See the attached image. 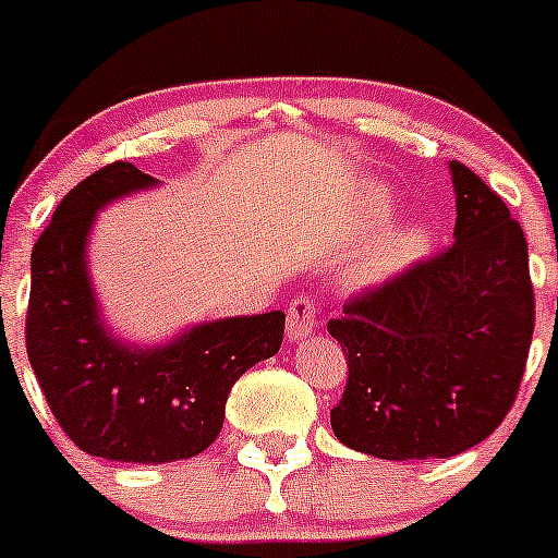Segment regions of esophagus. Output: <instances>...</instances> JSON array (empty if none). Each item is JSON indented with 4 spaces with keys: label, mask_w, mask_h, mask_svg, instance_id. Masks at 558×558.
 <instances>
[{
    "label": "esophagus",
    "mask_w": 558,
    "mask_h": 558,
    "mask_svg": "<svg viewBox=\"0 0 558 558\" xmlns=\"http://www.w3.org/2000/svg\"><path fill=\"white\" fill-rule=\"evenodd\" d=\"M315 320H318V306L310 295H295L288 306V340H304L313 335Z\"/></svg>",
    "instance_id": "obj_1"
}]
</instances>
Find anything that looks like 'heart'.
Masks as SVG:
<instances>
[{
	"instance_id": "1",
	"label": "heart",
	"mask_w": 558,
	"mask_h": 558,
	"mask_svg": "<svg viewBox=\"0 0 558 558\" xmlns=\"http://www.w3.org/2000/svg\"><path fill=\"white\" fill-rule=\"evenodd\" d=\"M371 209L376 213V218L385 221L392 213V196L387 187H373L371 191ZM428 252V234L426 229L412 223V227H401L379 245V252L373 254L371 259L362 268V282L379 284L398 276L401 270L412 268L415 263H421Z\"/></svg>"
}]
</instances>
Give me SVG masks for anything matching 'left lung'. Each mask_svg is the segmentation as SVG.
Segmentation results:
<instances>
[{
    "label": "left lung",
    "mask_w": 558,
    "mask_h": 558,
    "mask_svg": "<svg viewBox=\"0 0 558 558\" xmlns=\"http://www.w3.org/2000/svg\"><path fill=\"white\" fill-rule=\"evenodd\" d=\"M448 168L451 248L329 320L349 360L331 432L376 459H446L478 446L512 409L529 360L534 288L523 229L468 166Z\"/></svg>",
    "instance_id": "left-lung-1"
}]
</instances>
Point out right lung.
<instances>
[{"instance_id":"1","label":"right lung","mask_w":558,"mask_h":558,"mask_svg":"<svg viewBox=\"0 0 558 558\" xmlns=\"http://www.w3.org/2000/svg\"><path fill=\"white\" fill-rule=\"evenodd\" d=\"M157 185L132 162L105 166L58 204L33 248L29 365L71 442L112 462L202 453L221 434L234 381L274 356L284 335L282 310L207 320L157 345L110 329L88 268L94 221L107 204Z\"/></svg>"}]
</instances>
